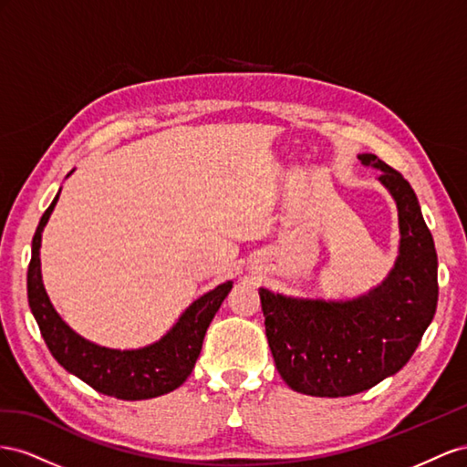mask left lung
<instances>
[{
	"mask_svg": "<svg viewBox=\"0 0 467 467\" xmlns=\"http://www.w3.org/2000/svg\"><path fill=\"white\" fill-rule=\"evenodd\" d=\"M379 182L399 211V256L383 282L350 301L297 299L260 287L265 337L293 391L348 397L397 374L429 328L438 303V258L409 182L376 154Z\"/></svg>",
	"mask_w": 467,
	"mask_h": 467,
	"instance_id": "obj_1",
	"label": "left lung"
}]
</instances>
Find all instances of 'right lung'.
<instances>
[{"mask_svg": "<svg viewBox=\"0 0 467 467\" xmlns=\"http://www.w3.org/2000/svg\"><path fill=\"white\" fill-rule=\"evenodd\" d=\"M58 195L60 192L38 221L33 236L29 272H26L29 307L50 354L66 371L86 381L89 388L123 401H140L178 389L192 374L202 352L205 332L221 303L229 296L233 282H224L193 301L162 338L144 348L115 350L93 344L62 321L43 285L38 250H41L43 229L58 202Z\"/></svg>", "mask_w": 467, "mask_h": 467, "instance_id": "obj_1", "label": "right lung"}]
</instances>
